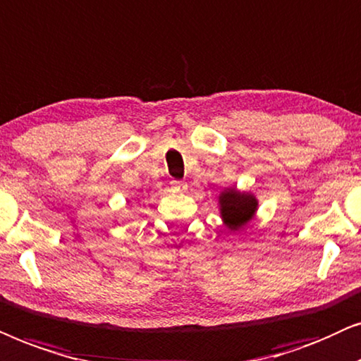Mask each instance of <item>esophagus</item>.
I'll use <instances>...</instances> for the list:
<instances>
[{
    "mask_svg": "<svg viewBox=\"0 0 361 361\" xmlns=\"http://www.w3.org/2000/svg\"><path fill=\"white\" fill-rule=\"evenodd\" d=\"M170 185H171L173 190H178V191H185V190H186V183H185V181L173 180V181H170Z\"/></svg>",
    "mask_w": 361,
    "mask_h": 361,
    "instance_id": "34e87169",
    "label": "esophagus"
}]
</instances>
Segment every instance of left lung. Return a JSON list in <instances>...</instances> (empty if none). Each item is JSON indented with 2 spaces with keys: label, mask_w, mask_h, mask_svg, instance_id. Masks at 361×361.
<instances>
[{
  "label": "left lung",
  "mask_w": 361,
  "mask_h": 361,
  "mask_svg": "<svg viewBox=\"0 0 361 361\" xmlns=\"http://www.w3.org/2000/svg\"><path fill=\"white\" fill-rule=\"evenodd\" d=\"M221 218L229 229H239L252 218L257 209V200L249 193L226 190L219 196Z\"/></svg>",
  "instance_id": "1"
}]
</instances>
